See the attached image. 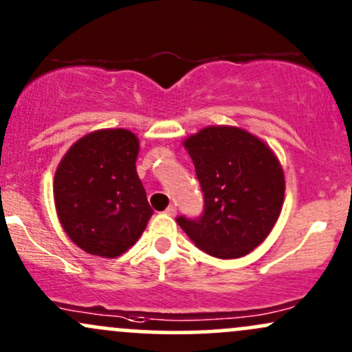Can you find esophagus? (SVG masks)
<instances>
[{
	"mask_svg": "<svg viewBox=\"0 0 352 352\" xmlns=\"http://www.w3.org/2000/svg\"><path fill=\"white\" fill-rule=\"evenodd\" d=\"M165 212H167V215H170V217H175V215H177V207L175 206H168L167 210H165Z\"/></svg>",
	"mask_w": 352,
	"mask_h": 352,
	"instance_id": "1",
	"label": "esophagus"
}]
</instances>
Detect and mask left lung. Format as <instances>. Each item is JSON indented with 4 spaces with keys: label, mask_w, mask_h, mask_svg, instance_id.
<instances>
[{
    "label": "left lung",
    "mask_w": 352,
    "mask_h": 352,
    "mask_svg": "<svg viewBox=\"0 0 352 352\" xmlns=\"http://www.w3.org/2000/svg\"><path fill=\"white\" fill-rule=\"evenodd\" d=\"M206 197L199 220L177 219L199 249L237 258L267 239L284 204L285 179L267 144L241 126L210 125L182 142Z\"/></svg>",
    "instance_id": "obj_1"
}]
</instances>
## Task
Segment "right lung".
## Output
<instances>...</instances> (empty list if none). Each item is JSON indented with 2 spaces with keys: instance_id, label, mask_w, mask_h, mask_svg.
Here are the masks:
<instances>
[{
  "instance_id": "right-lung-1",
  "label": "right lung",
  "mask_w": 352,
  "mask_h": 352,
  "mask_svg": "<svg viewBox=\"0 0 352 352\" xmlns=\"http://www.w3.org/2000/svg\"><path fill=\"white\" fill-rule=\"evenodd\" d=\"M138 150L140 142L130 130H95L69 146L58 164V220L72 242L91 256H122L152 217L135 165Z\"/></svg>"
}]
</instances>
